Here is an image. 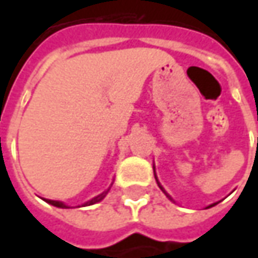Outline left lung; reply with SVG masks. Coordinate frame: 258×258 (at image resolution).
<instances>
[{"instance_id":"1","label":"left lung","mask_w":258,"mask_h":258,"mask_svg":"<svg viewBox=\"0 0 258 258\" xmlns=\"http://www.w3.org/2000/svg\"><path fill=\"white\" fill-rule=\"evenodd\" d=\"M155 179H156V182H158V178H156V175H155ZM158 185H159V188H161V189H162V191H164L165 192V189L164 188H162V186H161V183L158 182ZM166 194V192H165ZM166 197H168V198H169V200H172V198H171V197H169V195H168V194H166ZM213 205H215V204H213ZM213 205H210V207H208V208H211V207H213Z\"/></svg>"}]
</instances>
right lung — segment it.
Returning a JSON list of instances; mask_svg holds the SVG:
<instances>
[{
  "instance_id": "1",
  "label": "right lung",
  "mask_w": 258,
  "mask_h": 258,
  "mask_svg": "<svg viewBox=\"0 0 258 258\" xmlns=\"http://www.w3.org/2000/svg\"><path fill=\"white\" fill-rule=\"evenodd\" d=\"M107 191H109V189H107ZM107 191H104L103 194H100V195H97V197H94V198H92L90 201H87V203L85 204V207H86V205H93V204L99 203V201H102L104 197H106V194H107ZM44 201H45V203L51 204V205H54V207H58V208H70L69 205H66V204L61 203V201H53V200H44Z\"/></svg>"
}]
</instances>
